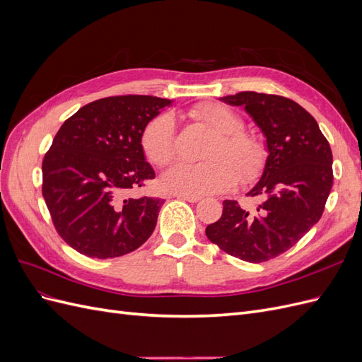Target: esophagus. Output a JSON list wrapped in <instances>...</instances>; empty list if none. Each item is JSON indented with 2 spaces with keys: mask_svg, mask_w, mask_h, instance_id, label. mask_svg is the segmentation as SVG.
Returning a JSON list of instances; mask_svg holds the SVG:
<instances>
[{
  "mask_svg": "<svg viewBox=\"0 0 362 362\" xmlns=\"http://www.w3.org/2000/svg\"><path fill=\"white\" fill-rule=\"evenodd\" d=\"M175 198L182 199V201H189V202H199L202 199L201 196H194V194H175Z\"/></svg>",
  "mask_w": 362,
  "mask_h": 362,
  "instance_id": "obj_1",
  "label": "esophagus"
}]
</instances>
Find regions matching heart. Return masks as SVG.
<instances>
[{
    "instance_id": "heart-1",
    "label": "heart",
    "mask_w": 362,
    "mask_h": 362,
    "mask_svg": "<svg viewBox=\"0 0 362 362\" xmlns=\"http://www.w3.org/2000/svg\"><path fill=\"white\" fill-rule=\"evenodd\" d=\"M193 122L211 133L198 164L180 163L163 173L161 187L180 194H214L226 192L240 180H255L266 166L262 141L243 129L245 122L221 103H202L189 110ZM141 149L157 166H166L177 154L175 122L169 115L154 117L141 134Z\"/></svg>"
}]
</instances>
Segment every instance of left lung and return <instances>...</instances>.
Returning a JSON list of instances; mask_svg holds the SVG:
<instances>
[{
    "label": "left lung",
    "instance_id": "obj_1",
    "mask_svg": "<svg viewBox=\"0 0 362 362\" xmlns=\"http://www.w3.org/2000/svg\"><path fill=\"white\" fill-rule=\"evenodd\" d=\"M242 105L266 137L267 160L247 196L259 202L240 206L223 201V213L205 234L226 254L264 262L294 246L320 221L332 189V151L315 119L288 98L240 92L221 98Z\"/></svg>",
    "mask_w": 362,
    "mask_h": 362
}]
</instances>
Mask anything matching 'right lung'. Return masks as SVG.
<instances>
[{
  "instance_id": "add662e5",
  "label": "right lung",
  "mask_w": 362,
  "mask_h": 362,
  "mask_svg": "<svg viewBox=\"0 0 362 362\" xmlns=\"http://www.w3.org/2000/svg\"><path fill=\"white\" fill-rule=\"evenodd\" d=\"M148 95L108 96L64 120L42 163V194L59 235L90 258L122 257L154 233L160 198L131 190L156 178L141 134L170 105Z\"/></svg>"
}]
</instances>
